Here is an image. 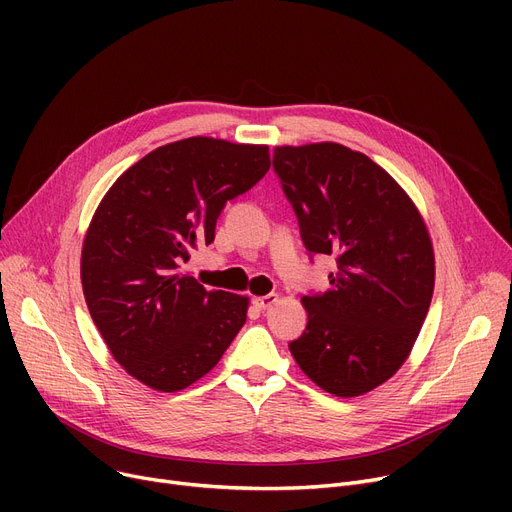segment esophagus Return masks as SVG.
<instances>
[{
	"label": "esophagus",
	"instance_id": "esophagus-1",
	"mask_svg": "<svg viewBox=\"0 0 512 512\" xmlns=\"http://www.w3.org/2000/svg\"><path fill=\"white\" fill-rule=\"evenodd\" d=\"M274 303H278V294H265V297L255 299V305L259 309H267V307H272Z\"/></svg>",
	"mask_w": 512,
	"mask_h": 512
}]
</instances>
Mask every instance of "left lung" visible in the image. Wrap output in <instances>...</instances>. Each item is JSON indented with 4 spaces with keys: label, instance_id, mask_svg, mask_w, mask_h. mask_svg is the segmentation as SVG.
Segmentation results:
<instances>
[{
    "label": "left lung",
    "instance_id": "left-lung-1",
    "mask_svg": "<svg viewBox=\"0 0 512 512\" xmlns=\"http://www.w3.org/2000/svg\"><path fill=\"white\" fill-rule=\"evenodd\" d=\"M274 170L307 251L338 263L330 290L301 299L307 328L290 353L321 390L371 392L407 361L432 303L425 222L384 168L344 145L276 147Z\"/></svg>",
    "mask_w": 512,
    "mask_h": 512
}]
</instances>
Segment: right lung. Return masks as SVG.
Returning a JSON list of instances; mask_svg holds the SVG:
<instances>
[{"instance_id":"1","label":"right lung","mask_w":512,"mask_h":512,"mask_svg":"<svg viewBox=\"0 0 512 512\" xmlns=\"http://www.w3.org/2000/svg\"><path fill=\"white\" fill-rule=\"evenodd\" d=\"M270 164L267 145L191 137L147 153L101 199L80 280L110 353L145 386L178 392L195 384L245 326L247 297L207 290L182 265L211 245L224 205Z\"/></svg>"}]
</instances>
